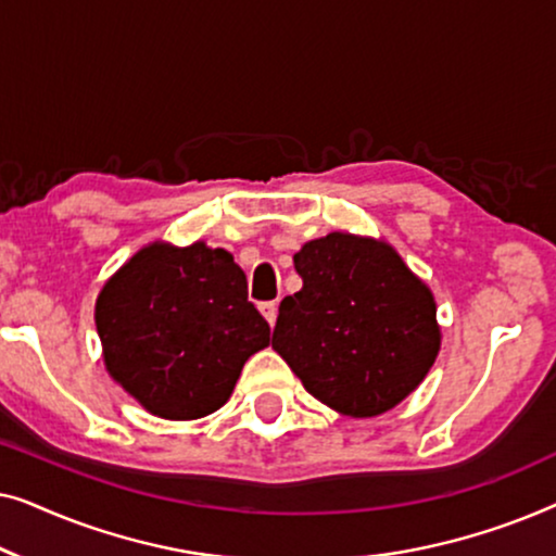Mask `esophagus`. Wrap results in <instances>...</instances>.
Masks as SVG:
<instances>
[{"mask_svg":"<svg viewBox=\"0 0 556 556\" xmlns=\"http://www.w3.org/2000/svg\"><path fill=\"white\" fill-rule=\"evenodd\" d=\"M257 308H261V314L265 316V321H268L270 326L276 324V318H278V303L276 301H265Z\"/></svg>","mask_w":556,"mask_h":556,"instance_id":"esophagus-1","label":"esophagus"}]
</instances>
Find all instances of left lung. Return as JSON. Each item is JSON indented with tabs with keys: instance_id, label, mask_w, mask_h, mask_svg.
Masks as SVG:
<instances>
[{
	"instance_id": "left-lung-1",
	"label": "left lung",
	"mask_w": 556,
	"mask_h": 556,
	"mask_svg": "<svg viewBox=\"0 0 556 556\" xmlns=\"http://www.w3.org/2000/svg\"><path fill=\"white\" fill-rule=\"evenodd\" d=\"M299 293L280 301L270 344L337 413L400 405L440 352L430 288L384 240L329 232L293 255Z\"/></svg>"
}]
</instances>
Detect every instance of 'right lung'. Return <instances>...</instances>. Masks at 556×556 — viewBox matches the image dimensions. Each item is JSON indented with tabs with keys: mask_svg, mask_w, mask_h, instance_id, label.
Wrapping results in <instances>:
<instances>
[{
	"mask_svg": "<svg viewBox=\"0 0 556 556\" xmlns=\"http://www.w3.org/2000/svg\"><path fill=\"white\" fill-rule=\"evenodd\" d=\"M96 326L109 375L164 420H197L230 400L270 326L223 248L151 242L105 280Z\"/></svg>",
	"mask_w": 556,
	"mask_h": 556,
	"instance_id": "right-lung-1",
	"label": "right lung"
}]
</instances>
